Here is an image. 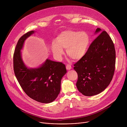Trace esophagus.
<instances>
[{
    "mask_svg": "<svg viewBox=\"0 0 127 127\" xmlns=\"http://www.w3.org/2000/svg\"><path fill=\"white\" fill-rule=\"evenodd\" d=\"M66 69H67V70H71V69H72V67H71V66L70 65H69V64H67V65H66Z\"/></svg>",
    "mask_w": 127,
    "mask_h": 127,
    "instance_id": "34e87169",
    "label": "esophagus"
}]
</instances>
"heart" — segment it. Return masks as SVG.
Segmentation results:
<instances>
[{"instance_id":"heart-1","label":"heart","mask_w":127,"mask_h":127,"mask_svg":"<svg viewBox=\"0 0 127 127\" xmlns=\"http://www.w3.org/2000/svg\"><path fill=\"white\" fill-rule=\"evenodd\" d=\"M90 37L85 32L66 31L62 32L53 42L51 50L55 57L60 60L66 49L67 55L74 60L81 59L86 54L89 45Z\"/></svg>"}]
</instances>
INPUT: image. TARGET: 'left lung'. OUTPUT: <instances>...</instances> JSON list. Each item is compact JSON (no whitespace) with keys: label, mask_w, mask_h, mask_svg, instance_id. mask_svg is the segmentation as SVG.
Returning a JSON list of instances; mask_svg holds the SVG:
<instances>
[{"label":"left lung","mask_w":127,"mask_h":127,"mask_svg":"<svg viewBox=\"0 0 127 127\" xmlns=\"http://www.w3.org/2000/svg\"><path fill=\"white\" fill-rule=\"evenodd\" d=\"M95 34L99 35L85 55L74 65L78 74L77 88L87 96L103 92L112 81L115 69L116 51L110 35L100 28L96 29Z\"/></svg>","instance_id":"1"}]
</instances>
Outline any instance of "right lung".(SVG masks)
<instances>
[{
  "label": "right lung",
  "instance_id": "add662e5",
  "mask_svg": "<svg viewBox=\"0 0 127 127\" xmlns=\"http://www.w3.org/2000/svg\"><path fill=\"white\" fill-rule=\"evenodd\" d=\"M35 32H28L18 41L13 54V69L25 93L33 100L48 103L57 97L60 92L61 79L67 70L62 63L49 59L38 67L30 68L25 64L21 50L26 40Z\"/></svg>",
  "mask_w": 127,
  "mask_h": 127
}]
</instances>
